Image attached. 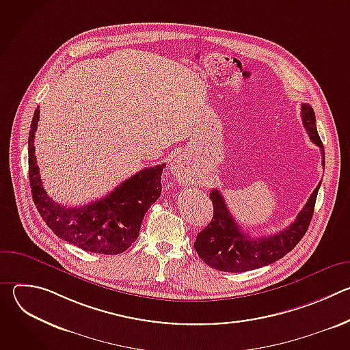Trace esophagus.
Masks as SVG:
<instances>
[{
	"mask_svg": "<svg viewBox=\"0 0 350 350\" xmlns=\"http://www.w3.org/2000/svg\"><path fill=\"white\" fill-rule=\"evenodd\" d=\"M170 172L180 183H188L191 180L189 158L185 154L176 155L170 162Z\"/></svg>",
	"mask_w": 350,
	"mask_h": 350,
	"instance_id": "obj_1",
	"label": "esophagus"
}]
</instances>
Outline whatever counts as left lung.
I'll return each mask as SVG.
<instances>
[{"mask_svg": "<svg viewBox=\"0 0 350 350\" xmlns=\"http://www.w3.org/2000/svg\"><path fill=\"white\" fill-rule=\"evenodd\" d=\"M302 120L310 139L320 146L321 165L325 166L324 146L316 127V115L309 104H302ZM321 181L308 199L296 220L285 230L270 237L251 238L237 224L227 209L226 201L219 189L211 191L213 202V219L195 239V251L208 266L220 271L241 273L255 270L277 262L296 246L306 234L312 221L314 204Z\"/></svg>", "mask_w": 350, "mask_h": 350, "instance_id": "left-lung-1", "label": "left lung"}]
</instances>
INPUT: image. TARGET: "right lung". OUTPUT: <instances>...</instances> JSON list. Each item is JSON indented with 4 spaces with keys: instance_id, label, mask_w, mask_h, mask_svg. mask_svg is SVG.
Wrapping results in <instances>:
<instances>
[{
    "instance_id": "right-lung-1",
    "label": "right lung",
    "mask_w": 350,
    "mask_h": 350,
    "mask_svg": "<svg viewBox=\"0 0 350 350\" xmlns=\"http://www.w3.org/2000/svg\"><path fill=\"white\" fill-rule=\"evenodd\" d=\"M40 109L29 131V180L36 208L59 238L83 249L103 255H119L138 238L142 219L162 192L163 165L146 167L123 181L105 198L84 206H65L46 195L36 161L34 135Z\"/></svg>"
}]
</instances>
